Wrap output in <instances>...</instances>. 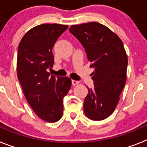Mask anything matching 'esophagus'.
<instances>
[{"label": "esophagus", "mask_w": 147, "mask_h": 147, "mask_svg": "<svg viewBox=\"0 0 147 147\" xmlns=\"http://www.w3.org/2000/svg\"><path fill=\"white\" fill-rule=\"evenodd\" d=\"M79 83H80V82L79 81H76V80H72V85H74V86L78 85Z\"/></svg>", "instance_id": "esophagus-1"}]
</instances>
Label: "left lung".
Listing matches in <instances>:
<instances>
[{"instance_id":"8db88e82","label":"left lung","mask_w":147,"mask_h":147,"mask_svg":"<svg viewBox=\"0 0 147 147\" xmlns=\"http://www.w3.org/2000/svg\"><path fill=\"white\" fill-rule=\"evenodd\" d=\"M69 30L85 48L90 67L95 68L94 88H88L84 112L91 120H103L115 110L127 80L128 59L123 42L97 22L71 26Z\"/></svg>"}]
</instances>
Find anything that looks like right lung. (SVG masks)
<instances>
[{"label": "right lung", "mask_w": 147, "mask_h": 147, "mask_svg": "<svg viewBox=\"0 0 147 147\" xmlns=\"http://www.w3.org/2000/svg\"><path fill=\"white\" fill-rule=\"evenodd\" d=\"M67 25L44 23L31 28L18 45V78L27 102L42 120L54 123L62 118V99L71 87L67 76L48 72L54 63L52 49Z\"/></svg>", "instance_id": "right-lung-1"}]
</instances>
